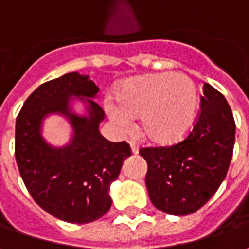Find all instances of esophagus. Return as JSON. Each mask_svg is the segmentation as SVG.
<instances>
[{"label":"esophagus","mask_w":249,"mask_h":249,"mask_svg":"<svg viewBox=\"0 0 249 249\" xmlns=\"http://www.w3.org/2000/svg\"><path fill=\"white\" fill-rule=\"evenodd\" d=\"M130 144V151H132V153L133 155H137L139 153V148H137V145H136L135 142H129Z\"/></svg>","instance_id":"1"}]
</instances>
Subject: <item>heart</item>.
Returning a JSON list of instances; mask_svg holds the SVG:
<instances>
[{
	"mask_svg": "<svg viewBox=\"0 0 249 249\" xmlns=\"http://www.w3.org/2000/svg\"><path fill=\"white\" fill-rule=\"evenodd\" d=\"M108 104L110 120L128 129L133 117L141 116L140 132L159 145L184 140L195 126L198 112V89L191 77L176 71L144 74L125 80Z\"/></svg>",
	"mask_w": 249,
	"mask_h": 249,
	"instance_id": "obj_1",
	"label": "heart"
}]
</instances>
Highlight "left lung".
<instances>
[{
  "label": "left lung",
  "mask_w": 249,
  "mask_h": 249,
  "mask_svg": "<svg viewBox=\"0 0 249 249\" xmlns=\"http://www.w3.org/2000/svg\"><path fill=\"white\" fill-rule=\"evenodd\" d=\"M201 112L187 139L176 145L141 148L148 164L152 204L168 214L196 212L224 181L235 145L236 125L225 97L204 84Z\"/></svg>",
  "instance_id": "1"
}]
</instances>
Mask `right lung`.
Instances as JSON below:
<instances>
[{
  "label": "right lung",
  "mask_w": 249,
  "mask_h": 249,
  "mask_svg": "<svg viewBox=\"0 0 249 249\" xmlns=\"http://www.w3.org/2000/svg\"><path fill=\"white\" fill-rule=\"evenodd\" d=\"M98 87L87 74L68 73L42 84L26 98L16 120V161L35 201L57 219L87 224L112 205L110 184L119 178L129 145L100 133L104 110L93 98ZM83 105L78 114L74 105ZM61 115L71 126L70 141L52 146L42 136L43 121Z\"/></svg>",
  "instance_id": "add662e5"
}]
</instances>
